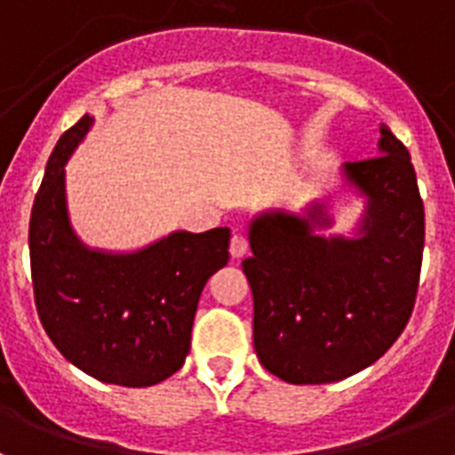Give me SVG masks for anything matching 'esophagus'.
<instances>
[{"instance_id":"1","label":"esophagus","mask_w":455,"mask_h":455,"mask_svg":"<svg viewBox=\"0 0 455 455\" xmlns=\"http://www.w3.org/2000/svg\"><path fill=\"white\" fill-rule=\"evenodd\" d=\"M248 252V239L243 235H235L230 241V255L235 257V259H239V257H243Z\"/></svg>"}]
</instances>
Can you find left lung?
Masks as SVG:
<instances>
[{"label":"left lung","mask_w":455,"mask_h":455,"mask_svg":"<svg viewBox=\"0 0 455 455\" xmlns=\"http://www.w3.org/2000/svg\"><path fill=\"white\" fill-rule=\"evenodd\" d=\"M364 198L355 236H321L325 204L305 216L264 212L241 262L252 289L259 363L291 385L337 383L399 339L415 307L424 252V203L408 148L380 124L378 156L344 164Z\"/></svg>","instance_id":"1"}]
</instances>
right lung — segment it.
Segmentation results:
<instances>
[{
  "instance_id": "1",
  "label": "right lung",
  "mask_w": 455,
  "mask_h": 455,
  "mask_svg": "<svg viewBox=\"0 0 455 455\" xmlns=\"http://www.w3.org/2000/svg\"><path fill=\"white\" fill-rule=\"evenodd\" d=\"M84 116L59 139L29 220L31 283L40 323L68 363L102 383L150 387L191 348L204 284L230 259V228L172 232L134 252L84 246L66 204V162L91 130Z\"/></svg>"
}]
</instances>
